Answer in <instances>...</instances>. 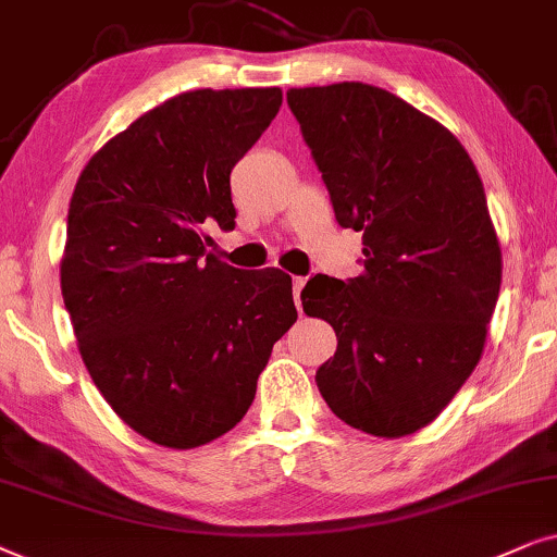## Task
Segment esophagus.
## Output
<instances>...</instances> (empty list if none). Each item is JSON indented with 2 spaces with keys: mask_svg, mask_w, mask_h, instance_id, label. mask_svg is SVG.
I'll return each mask as SVG.
<instances>
[{
  "mask_svg": "<svg viewBox=\"0 0 557 557\" xmlns=\"http://www.w3.org/2000/svg\"><path fill=\"white\" fill-rule=\"evenodd\" d=\"M306 287V277H293V295H295V306L300 310V293Z\"/></svg>",
  "mask_w": 557,
  "mask_h": 557,
  "instance_id": "esophagus-1",
  "label": "esophagus"
}]
</instances>
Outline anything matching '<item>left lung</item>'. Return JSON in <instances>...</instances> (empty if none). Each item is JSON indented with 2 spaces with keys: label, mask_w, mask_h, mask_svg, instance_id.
I'll return each mask as SVG.
<instances>
[{
  "label": "left lung",
  "mask_w": 557,
  "mask_h": 557,
  "mask_svg": "<svg viewBox=\"0 0 557 557\" xmlns=\"http://www.w3.org/2000/svg\"><path fill=\"white\" fill-rule=\"evenodd\" d=\"M287 107L336 221L364 234L359 277L315 274L300 293L338 338L315 384L346 425L410 435L438 418L484 351L502 285L484 185L443 124L384 88H290Z\"/></svg>",
  "instance_id": "8db88e82"
}]
</instances>
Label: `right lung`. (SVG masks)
<instances>
[{"mask_svg": "<svg viewBox=\"0 0 557 557\" xmlns=\"http://www.w3.org/2000/svg\"><path fill=\"white\" fill-rule=\"evenodd\" d=\"M283 103L280 88H198L111 137L73 190L61 290L84 364L147 441L196 448L247 414L274 341L298 318L283 270L206 255L234 228L232 168Z\"/></svg>", "mask_w": 557, "mask_h": 557, "instance_id": "1", "label": "right lung"}]
</instances>
